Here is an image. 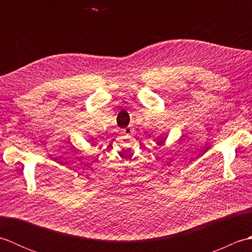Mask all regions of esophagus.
<instances>
[{
    "label": "esophagus",
    "mask_w": 252,
    "mask_h": 252,
    "mask_svg": "<svg viewBox=\"0 0 252 252\" xmlns=\"http://www.w3.org/2000/svg\"><path fill=\"white\" fill-rule=\"evenodd\" d=\"M132 132V129L131 127H126L125 130H122V133L123 134H129V133H131Z\"/></svg>",
    "instance_id": "esophagus-1"
}]
</instances>
